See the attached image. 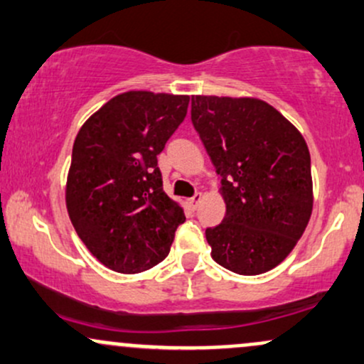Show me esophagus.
Returning <instances> with one entry per match:
<instances>
[{"instance_id": "esophagus-1", "label": "esophagus", "mask_w": 364, "mask_h": 364, "mask_svg": "<svg viewBox=\"0 0 364 364\" xmlns=\"http://www.w3.org/2000/svg\"><path fill=\"white\" fill-rule=\"evenodd\" d=\"M202 198H203L202 193H195L190 200H188V203H190L191 208H196L200 205V202H202Z\"/></svg>"}]
</instances>
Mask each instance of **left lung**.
<instances>
[{
  "mask_svg": "<svg viewBox=\"0 0 364 364\" xmlns=\"http://www.w3.org/2000/svg\"><path fill=\"white\" fill-rule=\"evenodd\" d=\"M191 121L220 176L223 223L205 231L212 258L241 275L277 267L313 210L310 150L298 128L255 97L191 95Z\"/></svg>",
  "mask_w": 364,
  "mask_h": 364,
  "instance_id": "1",
  "label": "left lung"
}]
</instances>
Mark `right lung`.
Segmentation results:
<instances>
[{
	"label": "right lung",
	"instance_id": "1",
	"mask_svg": "<svg viewBox=\"0 0 364 364\" xmlns=\"http://www.w3.org/2000/svg\"><path fill=\"white\" fill-rule=\"evenodd\" d=\"M188 95L129 90L82 124L66 178L75 231L107 269L139 274L168 257L183 207L162 188L157 156L185 119Z\"/></svg>",
	"mask_w": 364,
	"mask_h": 364
}]
</instances>
